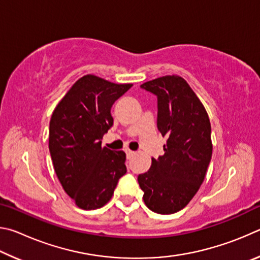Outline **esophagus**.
<instances>
[{
	"mask_svg": "<svg viewBox=\"0 0 260 260\" xmlns=\"http://www.w3.org/2000/svg\"><path fill=\"white\" fill-rule=\"evenodd\" d=\"M135 155V152L134 151H132V150H126V156H127V158H128V159H131L132 157H133Z\"/></svg>",
	"mask_w": 260,
	"mask_h": 260,
	"instance_id": "34e87169",
	"label": "esophagus"
}]
</instances>
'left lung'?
Returning <instances> with one entry per match:
<instances>
[{
  "label": "left lung",
  "instance_id": "8db88e82",
  "mask_svg": "<svg viewBox=\"0 0 260 260\" xmlns=\"http://www.w3.org/2000/svg\"><path fill=\"white\" fill-rule=\"evenodd\" d=\"M157 96V127L164 155L152 158L138 181L149 209L159 214L182 210L199 191L212 157L211 124L203 104L183 78L165 76L141 85Z\"/></svg>",
  "mask_w": 260,
  "mask_h": 260
}]
</instances>
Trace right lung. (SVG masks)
<instances>
[{"mask_svg": "<svg viewBox=\"0 0 260 260\" xmlns=\"http://www.w3.org/2000/svg\"><path fill=\"white\" fill-rule=\"evenodd\" d=\"M132 83L87 74L57 104L49 125V151L61 187L83 210L102 208L127 172L124 151L102 148L113 125L111 108Z\"/></svg>", "mask_w": 260, "mask_h": 260, "instance_id": "1", "label": "right lung"}]
</instances>
